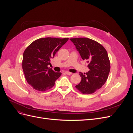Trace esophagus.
<instances>
[{
	"label": "esophagus",
	"mask_w": 133,
	"mask_h": 133,
	"mask_svg": "<svg viewBox=\"0 0 133 133\" xmlns=\"http://www.w3.org/2000/svg\"><path fill=\"white\" fill-rule=\"evenodd\" d=\"M65 73L66 74L68 75H71V74H72L71 73H70V72H69V71H65Z\"/></svg>",
	"instance_id": "esophagus-1"
}]
</instances>
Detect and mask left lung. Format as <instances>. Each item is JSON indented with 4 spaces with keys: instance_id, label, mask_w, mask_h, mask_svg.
<instances>
[{
    "instance_id": "8db88e82",
    "label": "left lung",
    "mask_w": 133,
    "mask_h": 133,
    "mask_svg": "<svg viewBox=\"0 0 133 133\" xmlns=\"http://www.w3.org/2000/svg\"><path fill=\"white\" fill-rule=\"evenodd\" d=\"M75 48L83 60H87L89 70L79 73L81 82L75 86L83 94H90L100 89L106 82L110 70L107 51L101 44L87 38H71Z\"/></svg>"
}]
</instances>
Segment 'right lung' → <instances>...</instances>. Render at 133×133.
Listing matches in <instances>:
<instances>
[{"label": "right lung", "instance_id": "right-lung-1", "mask_svg": "<svg viewBox=\"0 0 133 133\" xmlns=\"http://www.w3.org/2000/svg\"><path fill=\"white\" fill-rule=\"evenodd\" d=\"M69 38H40L28 46L23 56L22 68L28 84L34 89L44 91L53 87L61 73L48 67L56 53Z\"/></svg>", "mask_w": 133, "mask_h": 133}]
</instances>
